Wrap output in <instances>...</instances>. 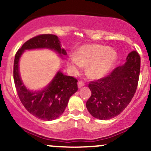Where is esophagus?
<instances>
[{
  "label": "esophagus",
  "instance_id": "esophagus-1",
  "mask_svg": "<svg viewBox=\"0 0 151 151\" xmlns=\"http://www.w3.org/2000/svg\"><path fill=\"white\" fill-rule=\"evenodd\" d=\"M84 85H85V84H84V82H83V81H79V82H78V87H79V88L82 87V86H84Z\"/></svg>",
  "mask_w": 151,
  "mask_h": 151
}]
</instances>
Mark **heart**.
I'll return each instance as SVG.
<instances>
[{
    "label": "heart",
    "instance_id": "obj_1",
    "mask_svg": "<svg viewBox=\"0 0 151 151\" xmlns=\"http://www.w3.org/2000/svg\"><path fill=\"white\" fill-rule=\"evenodd\" d=\"M117 55L111 48L100 45H86L77 51V55H70L67 66L74 74L88 65L87 73L92 78L105 75L116 60Z\"/></svg>",
    "mask_w": 151,
    "mask_h": 151
}]
</instances>
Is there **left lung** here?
Here are the masks:
<instances>
[{"instance_id": "1", "label": "left lung", "mask_w": 151, "mask_h": 151, "mask_svg": "<svg viewBox=\"0 0 151 151\" xmlns=\"http://www.w3.org/2000/svg\"><path fill=\"white\" fill-rule=\"evenodd\" d=\"M140 69L141 58L133 50L128 55L124 65L116 67L106 77L90 81L91 95L86 106L91 116L108 120L120 114L136 93Z\"/></svg>"}]
</instances>
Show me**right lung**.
<instances>
[{"label":"right lung","instance_id":"obj_1","mask_svg":"<svg viewBox=\"0 0 151 151\" xmlns=\"http://www.w3.org/2000/svg\"><path fill=\"white\" fill-rule=\"evenodd\" d=\"M39 48L53 50L61 56L67 55L65 50L61 48L58 36L52 34L35 36L24 43L15 54L13 78L19 99L27 111L42 120L52 121L62 115L70 96L78 90L77 79L64 75L59 71L45 89L39 91H31L27 89L19 74V60L25 50Z\"/></svg>","mask_w":151,"mask_h":151}]
</instances>
